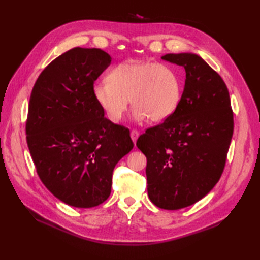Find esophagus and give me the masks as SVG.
<instances>
[{"instance_id":"34e87169","label":"esophagus","mask_w":260,"mask_h":260,"mask_svg":"<svg viewBox=\"0 0 260 260\" xmlns=\"http://www.w3.org/2000/svg\"><path fill=\"white\" fill-rule=\"evenodd\" d=\"M139 136H140V132H139V131L133 129V131L131 132V137H132V141H133L134 143H136L137 139H139Z\"/></svg>"}]
</instances>
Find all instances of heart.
<instances>
[{
	"instance_id": "1",
	"label": "heart",
	"mask_w": 260,
	"mask_h": 260,
	"mask_svg": "<svg viewBox=\"0 0 260 260\" xmlns=\"http://www.w3.org/2000/svg\"><path fill=\"white\" fill-rule=\"evenodd\" d=\"M92 95L110 121L117 123L133 105L137 120L162 121L178 108L182 78L173 67L153 61H127L114 67L108 79L97 81Z\"/></svg>"
}]
</instances>
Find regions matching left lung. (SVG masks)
Segmentation results:
<instances>
[{
    "label": "left lung",
    "mask_w": 260,
    "mask_h": 260,
    "mask_svg": "<svg viewBox=\"0 0 260 260\" xmlns=\"http://www.w3.org/2000/svg\"><path fill=\"white\" fill-rule=\"evenodd\" d=\"M185 69L184 90L175 112L139 137L145 154L147 193L156 207L178 210L198 202L218 183L234 133L228 88L197 54L162 57Z\"/></svg>",
    "instance_id": "left-lung-1"
}]
</instances>
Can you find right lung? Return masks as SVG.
<instances>
[{"label":"right lung","instance_id":"1","mask_svg":"<svg viewBox=\"0 0 260 260\" xmlns=\"http://www.w3.org/2000/svg\"><path fill=\"white\" fill-rule=\"evenodd\" d=\"M110 64L98 48H73L49 63L30 96L25 134L41 182L60 201L92 208L110 194L115 165L134 144L92 95Z\"/></svg>","mask_w":260,"mask_h":260}]
</instances>
